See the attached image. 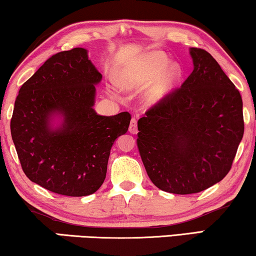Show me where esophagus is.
<instances>
[{
  "mask_svg": "<svg viewBox=\"0 0 256 256\" xmlns=\"http://www.w3.org/2000/svg\"><path fill=\"white\" fill-rule=\"evenodd\" d=\"M128 131L132 133V134H136V132H138V125H136V120L133 118L131 120V123H130V128H128Z\"/></svg>",
  "mask_w": 256,
  "mask_h": 256,
  "instance_id": "34e87169",
  "label": "esophagus"
}]
</instances>
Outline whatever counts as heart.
I'll list each match as a JSON object with an SVG mask.
<instances>
[{"label":"heart","instance_id":"obj_1","mask_svg":"<svg viewBox=\"0 0 256 256\" xmlns=\"http://www.w3.org/2000/svg\"><path fill=\"white\" fill-rule=\"evenodd\" d=\"M169 59L161 52H152L125 68L118 76V84L124 90H139L144 87V102L147 106L160 104L170 95L181 78L178 64H166Z\"/></svg>","mask_w":256,"mask_h":256}]
</instances>
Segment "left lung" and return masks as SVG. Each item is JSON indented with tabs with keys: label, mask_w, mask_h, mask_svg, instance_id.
Masks as SVG:
<instances>
[{
	"label": "left lung",
	"mask_w": 256,
	"mask_h": 256,
	"mask_svg": "<svg viewBox=\"0 0 256 256\" xmlns=\"http://www.w3.org/2000/svg\"><path fill=\"white\" fill-rule=\"evenodd\" d=\"M194 70L138 120V150L147 175L164 192L188 195L228 175L244 136L242 100L219 64L192 48Z\"/></svg>",
	"instance_id": "8db88e82"
}]
</instances>
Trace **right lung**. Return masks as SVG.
Listing matches in <instances>:
<instances>
[{
    "label": "right lung",
    "instance_id": "right-lung-1",
    "mask_svg": "<svg viewBox=\"0 0 256 256\" xmlns=\"http://www.w3.org/2000/svg\"><path fill=\"white\" fill-rule=\"evenodd\" d=\"M102 74L75 48L52 56L22 86L10 122L25 175L64 196L92 195L103 184L114 140L128 132L131 114L94 110ZM63 118L58 128L52 118Z\"/></svg>",
    "mask_w": 256,
    "mask_h": 256
}]
</instances>
